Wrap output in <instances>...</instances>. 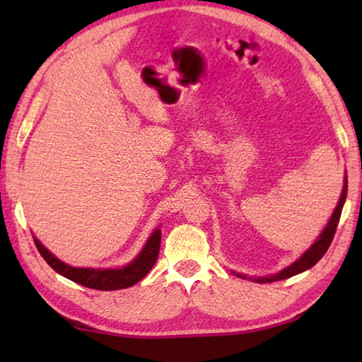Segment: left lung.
I'll return each mask as SVG.
<instances>
[{"instance_id": "left-lung-1", "label": "left lung", "mask_w": 362, "mask_h": 362, "mask_svg": "<svg viewBox=\"0 0 362 362\" xmlns=\"http://www.w3.org/2000/svg\"><path fill=\"white\" fill-rule=\"evenodd\" d=\"M346 192H348V177L345 174L340 199L332 212V217L329 218L327 225L324 226V230L321 231V235L316 238V241L311 244V246L306 249L296 262H292L289 267H286L284 269H281V272L274 273V274H269V276H247V274H243V273H236V272H233V273L243 279H246V278L252 279V281H255V283H273V281H281V279L296 276V274L303 273V272H306V269H310L311 267H315L316 263L322 259V255L327 252L330 243H332V240H334L337 225H339V220L341 216L343 204H345V199H346Z\"/></svg>"}]
</instances>
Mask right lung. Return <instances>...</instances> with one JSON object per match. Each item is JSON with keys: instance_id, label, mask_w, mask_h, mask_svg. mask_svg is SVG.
Returning a JSON list of instances; mask_svg holds the SVG:
<instances>
[{"instance_id": "1", "label": "right lung", "mask_w": 362, "mask_h": 362, "mask_svg": "<svg viewBox=\"0 0 362 362\" xmlns=\"http://www.w3.org/2000/svg\"><path fill=\"white\" fill-rule=\"evenodd\" d=\"M36 247H38L42 259L47 262L54 272L62 274L66 279L78 283L89 289L97 291H118L126 289L137 284L148 274L153 265L156 263L159 246H161V226H156L150 235L148 240L144 244L142 250L132 262L119 268H79L71 267L69 263L59 260L51 250L41 244L38 238L33 236Z\"/></svg>"}]
</instances>
